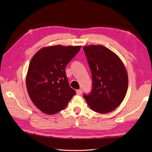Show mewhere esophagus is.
I'll use <instances>...</instances> for the list:
<instances>
[{
	"instance_id": "34e87169",
	"label": "esophagus",
	"mask_w": 152,
	"mask_h": 152,
	"mask_svg": "<svg viewBox=\"0 0 152 152\" xmlns=\"http://www.w3.org/2000/svg\"><path fill=\"white\" fill-rule=\"evenodd\" d=\"M82 93V89H78V90H77V91H76V94L78 95H81Z\"/></svg>"
}]
</instances>
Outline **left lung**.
I'll return each mask as SVG.
<instances>
[{"mask_svg": "<svg viewBox=\"0 0 152 152\" xmlns=\"http://www.w3.org/2000/svg\"><path fill=\"white\" fill-rule=\"evenodd\" d=\"M92 76V89L83 96L93 111L106 114L124 101L128 88L124 64L111 50L101 45L83 48Z\"/></svg>", "mask_w": 152, "mask_h": 152, "instance_id": "left-lung-1", "label": "left lung"}]
</instances>
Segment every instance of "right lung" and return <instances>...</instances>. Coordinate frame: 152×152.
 <instances>
[{
    "instance_id": "add662e5",
    "label": "right lung",
    "mask_w": 152,
    "mask_h": 152,
    "mask_svg": "<svg viewBox=\"0 0 152 152\" xmlns=\"http://www.w3.org/2000/svg\"><path fill=\"white\" fill-rule=\"evenodd\" d=\"M80 48L61 45L46 47L32 58L26 79L27 91L33 104L45 114L62 110L76 95L69 86L65 67Z\"/></svg>"
}]
</instances>
